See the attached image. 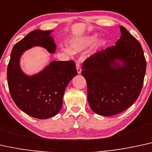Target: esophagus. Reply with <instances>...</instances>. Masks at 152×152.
Masks as SVG:
<instances>
[{
  "label": "esophagus",
  "instance_id": "obj_1",
  "mask_svg": "<svg viewBox=\"0 0 152 152\" xmlns=\"http://www.w3.org/2000/svg\"><path fill=\"white\" fill-rule=\"evenodd\" d=\"M76 69H77L78 74H80L81 72V68H80V62L79 61H76Z\"/></svg>",
  "mask_w": 152,
  "mask_h": 152
}]
</instances>
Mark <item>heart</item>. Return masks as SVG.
<instances>
[{
	"instance_id": "heart-1",
	"label": "heart",
	"mask_w": 152,
	"mask_h": 152,
	"mask_svg": "<svg viewBox=\"0 0 152 152\" xmlns=\"http://www.w3.org/2000/svg\"><path fill=\"white\" fill-rule=\"evenodd\" d=\"M96 39H97V35L96 34L75 38V39L72 40L69 43L71 50L69 48H64L63 50L68 54H72V51L74 53L81 51L88 47V46L92 45L96 41ZM103 43L104 41H102L99 43L102 44Z\"/></svg>"
}]
</instances>
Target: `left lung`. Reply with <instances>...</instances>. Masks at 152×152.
Returning <instances> with one entry per match:
<instances>
[{"label": "left lung", "mask_w": 152, "mask_h": 152, "mask_svg": "<svg viewBox=\"0 0 152 152\" xmlns=\"http://www.w3.org/2000/svg\"><path fill=\"white\" fill-rule=\"evenodd\" d=\"M120 29L116 45L93 54L82 65L90 108L105 116L122 112L137 100L147 67L140 42L124 26Z\"/></svg>", "instance_id": "obj_1"}]
</instances>
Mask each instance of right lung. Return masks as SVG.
Listing matches in <instances>:
<instances>
[{"label":"right lung","mask_w":152,"mask_h":152,"mask_svg":"<svg viewBox=\"0 0 152 152\" xmlns=\"http://www.w3.org/2000/svg\"><path fill=\"white\" fill-rule=\"evenodd\" d=\"M51 32L36 29L15 44L7 70V83L13 101L24 113L39 119L50 118L60 111L65 89L77 75L73 60L53 61L43 71L31 76L21 70V55L31 48L41 46L49 53H55L57 46L50 36Z\"/></svg>","instance_id":"1"}]
</instances>
